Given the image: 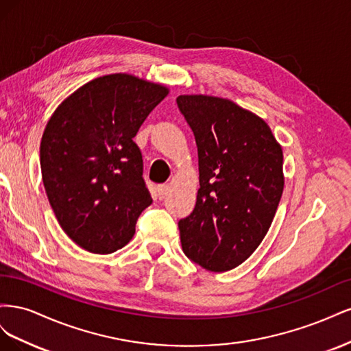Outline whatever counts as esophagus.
Listing matches in <instances>:
<instances>
[{
    "mask_svg": "<svg viewBox=\"0 0 351 351\" xmlns=\"http://www.w3.org/2000/svg\"><path fill=\"white\" fill-rule=\"evenodd\" d=\"M158 196H159V199H164L167 195H168V190H169V186L168 184H161V186H158Z\"/></svg>",
    "mask_w": 351,
    "mask_h": 351,
    "instance_id": "obj_1",
    "label": "esophagus"
}]
</instances>
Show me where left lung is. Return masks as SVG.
Returning <instances> with one entry per match:
<instances>
[{
  "label": "left lung",
  "mask_w": 351,
  "mask_h": 351,
  "mask_svg": "<svg viewBox=\"0 0 351 351\" xmlns=\"http://www.w3.org/2000/svg\"><path fill=\"white\" fill-rule=\"evenodd\" d=\"M178 110L195 134L199 190L192 214L178 221L183 252L212 272L239 267L272 224L284 189L282 149L261 117L230 99L180 95Z\"/></svg>",
  "instance_id": "8db88e82"
}]
</instances>
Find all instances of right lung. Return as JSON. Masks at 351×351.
Instances as JSON below:
<instances>
[{
  "label": "right lung",
  "mask_w": 351,
  "mask_h": 351,
  "mask_svg": "<svg viewBox=\"0 0 351 351\" xmlns=\"http://www.w3.org/2000/svg\"><path fill=\"white\" fill-rule=\"evenodd\" d=\"M167 95L162 84L115 73L83 84L51 115L40 141L42 182L61 228L82 249L124 247L152 204L133 137Z\"/></svg>",
  "instance_id": "add662e5"
}]
</instances>
